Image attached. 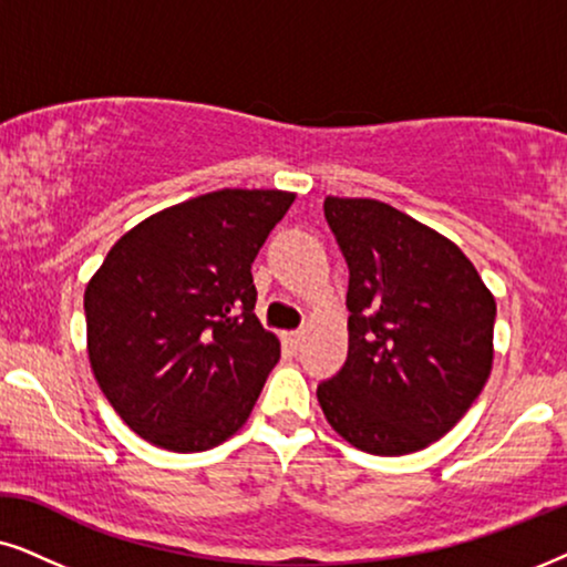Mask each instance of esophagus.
Instances as JSON below:
<instances>
[{
  "mask_svg": "<svg viewBox=\"0 0 567 567\" xmlns=\"http://www.w3.org/2000/svg\"><path fill=\"white\" fill-rule=\"evenodd\" d=\"M303 337H306V331H303V329L290 331V334H285V339H288V344L292 347V350H298V347L303 344Z\"/></svg>",
  "mask_w": 567,
  "mask_h": 567,
  "instance_id": "34e87169",
  "label": "esophagus"
}]
</instances>
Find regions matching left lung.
Listing matches in <instances>:
<instances>
[{"mask_svg": "<svg viewBox=\"0 0 567 567\" xmlns=\"http://www.w3.org/2000/svg\"><path fill=\"white\" fill-rule=\"evenodd\" d=\"M323 215L350 267V350L316 396L354 449L412 454L485 386L495 298L462 248L386 202L327 196Z\"/></svg>", "mask_w": 567, "mask_h": 567, "instance_id": "obj_1", "label": "left lung"}]
</instances>
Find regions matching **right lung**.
I'll use <instances>...</instances> for the list:
<instances>
[{
  "instance_id": "right-lung-1",
  "label": "right lung",
  "mask_w": 567,
  "mask_h": 567,
  "mask_svg": "<svg viewBox=\"0 0 567 567\" xmlns=\"http://www.w3.org/2000/svg\"><path fill=\"white\" fill-rule=\"evenodd\" d=\"M296 194L220 188L163 209L105 256L85 288L87 354L118 417L155 446H220L279 360L256 319L251 264Z\"/></svg>"
}]
</instances>
